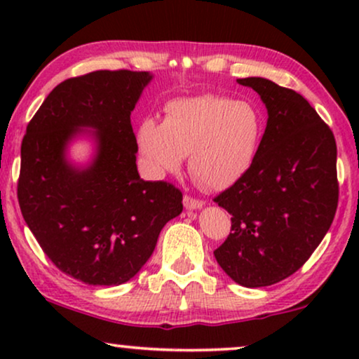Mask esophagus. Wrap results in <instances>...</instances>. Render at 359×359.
Masks as SVG:
<instances>
[{
  "mask_svg": "<svg viewBox=\"0 0 359 359\" xmlns=\"http://www.w3.org/2000/svg\"><path fill=\"white\" fill-rule=\"evenodd\" d=\"M183 204H184V208L188 209V210H196V209L204 208L203 201L193 199V198H191V196H184V198H183Z\"/></svg>",
  "mask_w": 359,
  "mask_h": 359,
  "instance_id": "34e87169",
  "label": "esophagus"
}]
</instances>
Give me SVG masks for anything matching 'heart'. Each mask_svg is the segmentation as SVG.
<instances>
[{
  "label": "heart",
  "instance_id": "obj_1",
  "mask_svg": "<svg viewBox=\"0 0 359 359\" xmlns=\"http://www.w3.org/2000/svg\"><path fill=\"white\" fill-rule=\"evenodd\" d=\"M263 130V116L253 102L204 95L168 102L163 124L145 119L137 129V145L155 178L178 171L189 155L193 178L204 188L224 191L253 166Z\"/></svg>",
  "mask_w": 359,
  "mask_h": 359
}]
</instances>
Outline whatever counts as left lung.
<instances>
[{"mask_svg":"<svg viewBox=\"0 0 359 359\" xmlns=\"http://www.w3.org/2000/svg\"><path fill=\"white\" fill-rule=\"evenodd\" d=\"M237 81L258 93L268 122L252 168L214 199L232 215V233L214 257L240 286L264 287L296 273L330 229L337 144L299 93L259 76Z\"/></svg>","mask_w":359,"mask_h":359,"instance_id":"8db88e82","label":"left lung"}]
</instances>
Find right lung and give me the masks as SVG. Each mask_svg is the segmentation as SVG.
Instances as JSON below:
<instances>
[{"label":"right lung","instance_id":"obj_1","mask_svg":"<svg viewBox=\"0 0 359 359\" xmlns=\"http://www.w3.org/2000/svg\"><path fill=\"white\" fill-rule=\"evenodd\" d=\"M154 75L100 70L53 88L27 124L18 199L22 217L50 262L93 286H119L154 253L161 229L183 210V194L137 171L130 112ZM88 136L86 165L67 158Z\"/></svg>","mask_w":359,"mask_h":359}]
</instances>
